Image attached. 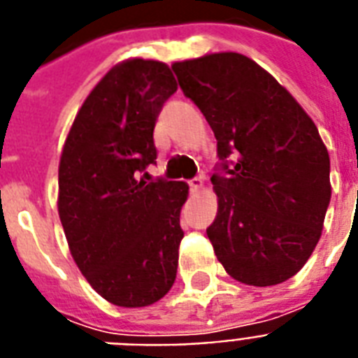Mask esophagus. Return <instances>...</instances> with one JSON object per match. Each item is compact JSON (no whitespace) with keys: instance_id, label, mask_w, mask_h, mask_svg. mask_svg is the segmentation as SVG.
Listing matches in <instances>:
<instances>
[{"instance_id":"34e87169","label":"esophagus","mask_w":358,"mask_h":358,"mask_svg":"<svg viewBox=\"0 0 358 358\" xmlns=\"http://www.w3.org/2000/svg\"><path fill=\"white\" fill-rule=\"evenodd\" d=\"M190 185V190H192V194H198L199 190H201V187H203V179L201 177H196V179H192V181L188 182Z\"/></svg>"}]
</instances>
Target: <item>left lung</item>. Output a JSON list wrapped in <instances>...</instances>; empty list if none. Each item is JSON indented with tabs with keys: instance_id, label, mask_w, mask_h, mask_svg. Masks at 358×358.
I'll return each mask as SVG.
<instances>
[{
	"instance_id": "1",
	"label": "left lung",
	"mask_w": 358,
	"mask_h": 358,
	"mask_svg": "<svg viewBox=\"0 0 358 358\" xmlns=\"http://www.w3.org/2000/svg\"><path fill=\"white\" fill-rule=\"evenodd\" d=\"M182 93L215 132L218 210L207 237L226 273L267 287L292 278L312 256L331 201V160L317 127L289 91L237 52L176 61Z\"/></svg>"
}]
</instances>
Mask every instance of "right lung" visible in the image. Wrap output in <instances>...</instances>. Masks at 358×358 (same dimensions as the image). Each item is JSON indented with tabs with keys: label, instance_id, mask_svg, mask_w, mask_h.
Wrapping results in <instances>:
<instances>
[{
	"label": "right lung",
	"instance_id": "add662e5",
	"mask_svg": "<svg viewBox=\"0 0 358 358\" xmlns=\"http://www.w3.org/2000/svg\"><path fill=\"white\" fill-rule=\"evenodd\" d=\"M176 91L162 61H119L91 90L61 151L57 210L69 250L91 287L123 308L157 303L176 282L188 185L145 179L155 121Z\"/></svg>",
	"mask_w": 358,
	"mask_h": 358
}]
</instances>
